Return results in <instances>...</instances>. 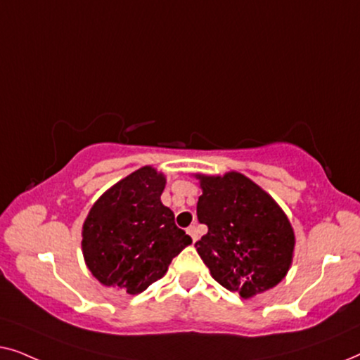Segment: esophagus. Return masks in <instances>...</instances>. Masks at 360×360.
Instances as JSON below:
<instances>
[{
	"label": "esophagus",
	"mask_w": 360,
	"mask_h": 360,
	"mask_svg": "<svg viewBox=\"0 0 360 360\" xmlns=\"http://www.w3.org/2000/svg\"><path fill=\"white\" fill-rule=\"evenodd\" d=\"M186 234L190 236V238H191V240H193V243H196V240H198V231H196L195 226H190V228L186 229Z\"/></svg>",
	"instance_id": "34e87169"
}]
</instances>
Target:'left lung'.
I'll list each match as a JSON object with an SVG mask.
<instances>
[{"instance_id": "left-lung-1", "label": "left lung", "mask_w": 360, "mask_h": 360, "mask_svg": "<svg viewBox=\"0 0 360 360\" xmlns=\"http://www.w3.org/2000/svg\"><path fill=\"white\" fill-rule=\"evenodd\" d=\"M195 179L201 188L196 214L208 226L195 248L211 277L243 298L282 282L293 262L295 233L277 201L234 170Z\"/></svg>"}]
</instances>
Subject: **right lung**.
<instances>
[{
	"mask_svg": "<svg viewBox=\"0 0 360 360\" xmlns=\"http://www.w3.org/2000/svg\"><path fill=\"white\" fill-rule=\"evenodd\" d=\"M165 175L146 165L108 188L88 211L82 252L88 270L105 287L137 295L169 270L191 238L176 228L160 195Z\"/></svg>",
	"mask_w": 360,
	"mask_h": 360,
	"instance_id": "add662e5",
	"label": "right lung"
}]
</instances>
